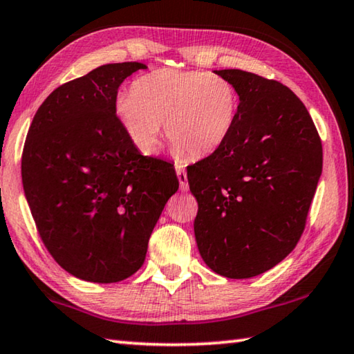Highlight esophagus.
<instances>
[{"label":"esophagus","mask_w":354,"mask_h":354,"mask_svg":"<svg viewBox=\"0 0 354 354\" xmlns=\"http://www.w3.org/2000/svg\"><path fill=\"white\" fill-rule=\"evenodd\" d=\"M176 172H177L178 183H180V189L187 191L188 189V177H187V172H185V169H183V166L176 165Z\"/></svg>","instance_id":"1"}]
</instances>
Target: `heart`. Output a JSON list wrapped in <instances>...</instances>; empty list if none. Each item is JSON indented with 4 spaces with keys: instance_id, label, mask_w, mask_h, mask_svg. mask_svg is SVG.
<instances>
[{
    "instance_id": "obj_1",
    "label": "heart",
    "mask_w": 354,
    "mask_h": 354,
    "mask_svg": "<svg viewBox=\"0 0 354 354\" xmlns=\"http://www.w3.org/2000/svg\"><path fill=\"white\" fill-rule=\"evenodd\" d=\"M114 113L142 155H155L161 124L177 152L210 155L227 141L239 114V94L227 78L201 71L161 68L119 94Z\"/></svg>"
}]
</instances>
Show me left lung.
Listing matches in <instances>:
<instances>
[{"label": "left lung", "mask_w": 354, "mask_h": 354, "mask_svg": "<svg viewBox=\"0 0 354 354\" xmlns=\"http://www.w3.org/2000/svg\"><path fill=\"white\" fill-rule=\"evenodd\" d=\"M240 97L221 147L188 166L198 201L194 235L207 266L248 279L290 254L306 227L323 167L318 131L304 103L279 81L215 71Z\"/></svg>", "instance_id": "left-lung-1"}]
</instances>
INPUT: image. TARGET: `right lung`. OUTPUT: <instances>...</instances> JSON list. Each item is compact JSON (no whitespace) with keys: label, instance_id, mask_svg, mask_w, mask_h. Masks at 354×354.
<instances>
[{"label":"right lung","instance_id":"obj_1","mask_svg":"<svg viewBox=\"0 0 354 354\" xmlns=\"http://www.w3.org/2000/svg\"><path fill=\"white\" fill-rule=\"evenodd\" d=\"M141 68L106 64L59 86L28 130L21 182L31 215L51 257L78 279L135 274L178 189L171 163L141 155L114 113L119 86Z\"/></svg>","mask_w":354,"mask_h":354}]
</instances>
